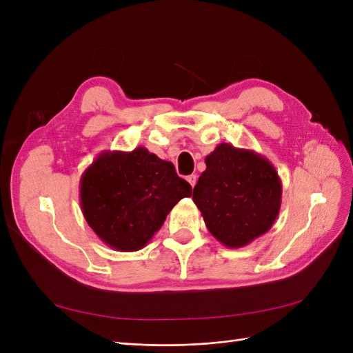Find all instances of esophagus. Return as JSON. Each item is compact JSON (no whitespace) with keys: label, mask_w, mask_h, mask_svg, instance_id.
I'll return each mask as SVG.
<instances>
[{"label":"esophagus","mask_w":353,"mask_h":353,"mask_svg":"<svg viewBox=\"0 0 353 353\" xmlns=\"http://www.w3.org/2000/svg\"><path fill=\"white\" fill-rule=\"evenodd\" d=\"M187 181H188L191 187H194L196 183H197V175H188V176H187Z\"/></svg>","instance_id":"34e87169"}]
</instances>
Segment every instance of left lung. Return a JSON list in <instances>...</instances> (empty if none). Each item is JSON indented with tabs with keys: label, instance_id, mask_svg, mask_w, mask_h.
Segmentation results:
<instances>
[{
	"label": "left lung",
	"instance_id": "left-lung-1",
	"mask_svg": "<svg viewBox=\"0 0 353 353\" xmlns=\"http://www.w3.org/2000/svg\"><path fill=\"white\" fill-rule=\"evenodd\" d=\"M193 200L209 232L231 249L268 231L281 208L283 185L274 165L248 148L222 143L206 156Z\"/></svg>",
	"mask_w": 353,
	"mask_h": 353
}]
</instances>
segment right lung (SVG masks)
I'll use <instances>...</instances> for the list:
<instances>
[{"label":"right lung","instance_id":"1","mask_svg":"<svg viewBox=\"0 0 353 353\" xmlns=\"http://www.w3.org/2000/svg\"><path fill=\"white\" fill-rule=\"evenodd\" d=\"M83 218L97 237L117 252L143 249L191 185L175 166L145 147L101 152L79 184Z\"/></svg>","mask_w":353,"mask_h":353}]
</instances>
